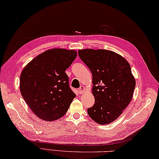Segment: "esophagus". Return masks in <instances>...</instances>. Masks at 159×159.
Masks as SVG:
<instances>
[{
  "mask_svg": "<svg viewBox=\"0 0 159 159\" xmlns=\"http://www.w3.org/2000/svg\"><path fill=\"white\" fill-rule=\"evenodd\" d=\"M79 93H80V94H82V93H83L84 92H85V87H84V86H81V87H80V88H79Z\"/></svg>",
  "mask_w": 159,
  "mask_h": 159,
  "instance_id": "1",
  "label": "esophagus"
}]
</instances>
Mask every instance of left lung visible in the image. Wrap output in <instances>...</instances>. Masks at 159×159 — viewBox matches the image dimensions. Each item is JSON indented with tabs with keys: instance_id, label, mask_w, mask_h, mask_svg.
Wrapping results in <instances>:
<instances>
[{
	"instance_id": "left-lung-1",
	"label": "left lung",
	"mask_w": 159,
	"mask_h": 159,
	"mask_svg": "<svg viewBox=\"0 0 159 159\" xmlns=\"http://www.w3.org/2000/svg\"><path fill=\"white\" fill-rule=\"evenodd\" d=\"M79 55L92 74V93L95 103L87 109L89 117L99 124L113 122L133 98L136 81L129 63L109 50H79Z\"/></svg>"
}]
</instances>
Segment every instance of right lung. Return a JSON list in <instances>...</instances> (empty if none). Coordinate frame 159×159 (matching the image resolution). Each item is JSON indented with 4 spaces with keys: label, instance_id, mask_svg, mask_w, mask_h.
<instances>
[{
    "label": "right lung",
    "instance_id": "obj_1",
    "mask_svg": "<svg viewBox=\"0 0 159 159\" xmlns=\"http://www.w3.org/2000/svg\"><path fill=\"white\" fill-rule=\"evenodd\" d=\"M74 50L52 48L35 57L22 70L20 90L36 116L47 121L60 119L76 97L65 72L76 59Z\"/></svg>",
    "mask_w": 159,
    "mask_h": 159
}]
</instances>
